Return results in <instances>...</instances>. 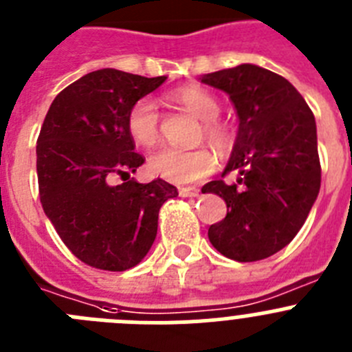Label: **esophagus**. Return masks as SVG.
I'll list each match as a JSON object with an SVG mask.
<instances>
[{
	"mask_svg": "<svg viewBox=\"0 0 352 352\" xmlns=\"http://www.w3.org/2000/svg\"><path fill=\"white\" fill-rule=\"evenodd\" d=\"M178 194L182 197H197L199 188H195V186H179Z\"/></svg>",
	"mask_w": 352,
	"mask_h": 352,
	"instance_id": "esophagus-1",
	"label": "esophagus"
}]
</instances>
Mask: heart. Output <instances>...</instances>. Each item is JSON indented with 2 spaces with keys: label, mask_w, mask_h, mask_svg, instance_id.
I'll return each instance as SVG.
<instances>
[{
  "label": "heart",
  "mask_w": 352,
  "mask_h": 352,
  "mask_svg": "<svg viewBox=\"0 0 352 352\" xmlns=\"http://www.w3.org/2000/svg\"><path fill=\"white\" fill-rule=\"evenodd\" d=\"M173 100L201 120V138L206 139L219 153L231 151L234 144L231 129L219 120L220 102L203 88H182L173 95ZM126 132L135 144L149 148L160 138V116L155 104L148 98L138 100L126 114ZM151 174L167 182L185 185L206 178L217 167L213 153L206 148L183 151L178 148H160L148 160Z\"/></svg>",
  "instance_id": "1"
}]
</instances>
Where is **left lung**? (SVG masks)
Returning <instances> with one entry per match:
<instances>
[{
  "label": "left lung",
  "instance_id": "1",
  "mask_svg": "<svg viewBox=\"0 0 352 352\" xmlns=\"http://www.w3.org/2000/svg\"><path fill=\"white\" fill-rule=\"evenodd\" d=\"M204 84L229 95L239 118L232 157L203 192L220 195L226 219L208 229L220 254L239 263L273 256L298 234L321 188L314 113L282 76L256 65L206 74Z\"/></svg>",
  "mask_w": 352,
  "mask_h": 352
}]
</instances>
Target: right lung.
Here are the masks:
<instances>
[{
	"mask_svg": "<svg viewBox=\"0 0 352 352\" xmlns=\"http://www.w3.org/2000/svg\"><path fill=\"white\" fill-rule=\"evenodd\" d=\"M164 80L102 68L67 86L45 114L36 141L40 203L68 250L91 268L125 272L141 263L162 204L178 195L160 178H130L146 158L126 132V114Z\"/></svg>",
	"mask_w": 352,
	"mask_h": 352,
	"instance_id": "add662e5",
	"label": "right lung"
}]
</instances>
